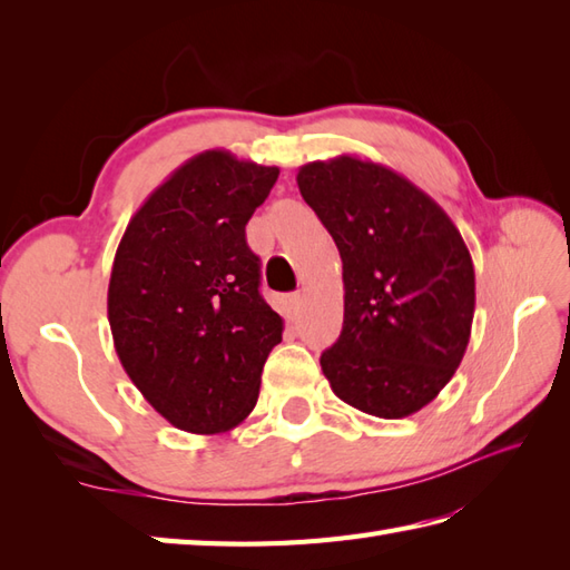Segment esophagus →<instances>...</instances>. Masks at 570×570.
<instances>
[{
	"label": "esophagus",
	"instance_id": "obj_1",
	"mask_svg": "<svg viewBox=\"0 0 570 570\" xmlns=\"http://www.w3.org/2000/svg\"><path fill=\"white\" fill-rule=\"evenodd\" d=\"M301 306H304V298H301V294L288 296V316L296 318L301 313Z\"/></svg>",
	"mask_w": 570,
	"mask_h": 570
}]
</instances>
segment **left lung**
I'll list each match as a JSON object with an SVG mask.
<instances>
[{"label":"left lung","instance_id":"obj_1","mask_svg":"<svg viewBox=\"0 0 570 570\" xmlns=\"http://www.w3.org/2000/svg\"><path fill=\"white\" fill-rule=\"evenodd\" d=\"M296 184L343 259L345 318L321 355L335 396L404 419L433 402L465 355L475 269L443 208L357 156L298 168Z\"/></svg>","mask_w":570,"mask_h":570}]
</instances>
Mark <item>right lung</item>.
I'll use <instances>...</instances> for the list:
<instances>
[{"label":"right lung","mask_w":570,"mask_h":570,"mask_svg":"<svg viewBox=\"0 0 570 570\" xmlns=\"http://www.w3.org/2000/svg\"><path fill=\"white\" fill-rule=\"evenodd\" d=\"M276 166L203 151L168 176L119 242L107 318L144 399L188 433L235 429L257 404L284 321L259 294L245 225Z\"/></svg>","instance_id":"right-lung-1"}]
</instances>
